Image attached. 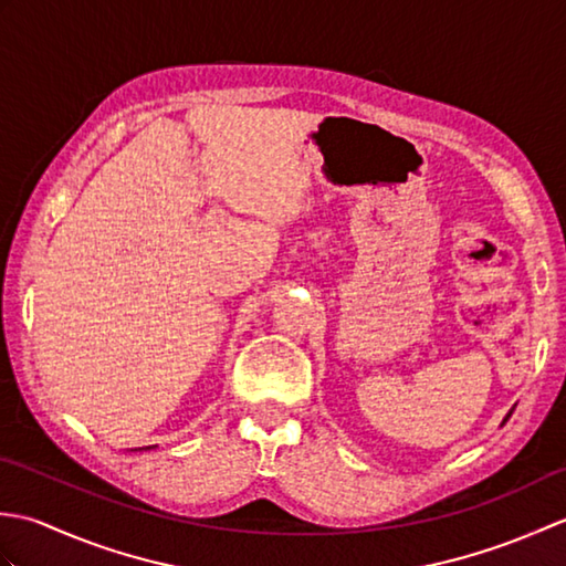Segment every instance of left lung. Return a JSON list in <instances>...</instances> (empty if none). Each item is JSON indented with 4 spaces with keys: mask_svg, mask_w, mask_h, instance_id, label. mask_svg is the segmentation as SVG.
Here are the masks:
<instances>
[{
    "mask_svg": "<svg viewBox=\"0 0 566 566\" xmlns=\"http://www.w3.org/2000/svg\"><path fill=\"white\" fill-rule=\"evenodd\" d=\"M509 416H511V413H509ZM509 416H506V420H509Z\"/></svg>",
    "mask_w": 566,
    "mask_h": 566,
    "instance_id": "8db88e82",
    "label": "left lung"
}]
</instances>
